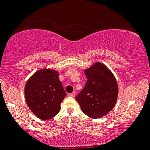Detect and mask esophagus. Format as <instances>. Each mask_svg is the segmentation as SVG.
Wrapping results in <instances>:
<instances>
[{
  "label": "esophagus",
  "instance_id": "esophagus-1",
  "mask_svg": "<svg viewBox=\"0 0 150 150\" xmlns=\"http://www.w3.org/2000/svg\"><path fill=\"white\" fill-rule=\"evenodd\" d=\"M75 95H76V92L75 91H73V92H71V93H69V96H71V97H74Z\"/></svg>",
  "mask_w": 150,
  "mask_h": 150
}]
</instances>
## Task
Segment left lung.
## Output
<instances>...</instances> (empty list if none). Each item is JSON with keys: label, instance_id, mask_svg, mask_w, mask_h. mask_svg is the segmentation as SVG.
I'll use <instances>...</instances> for the list:
<instances>
[{"label": "left lung", "instance_id": "left-lung-1", "mask_svg": "<svg viewBox=\"0 0 150 150\" xmlns=\"http://www.w3.org/2000/svg\"><path fill=\"white\" fill-rule=\"evenodd\" d=\"M87 81L76 100L83 112L97 119L108 113L115 106L118 95L116 79L107 67L100 63L85 70Z\"/></svg>", "mask_w": 150, "mask_h": 150}]
</instances>
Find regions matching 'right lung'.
<instances>
[{
  "label": "right lung",
  "instance_id": "obj_1",
  "mask_svg": "<svg viewBox=\"0 0 150 150\" xmlns=\"http://www.w3.org/2000/svg\"><path fill=\"white\" fill-rule=\"evenodd\" d=\"M24 93L30 110L42 120L56 115L66 96L58 71L50 69L35 73L26 83Z\"/></svg>",
  "mask_w": 150,
  "mask_h": 150
}]
</instances>
